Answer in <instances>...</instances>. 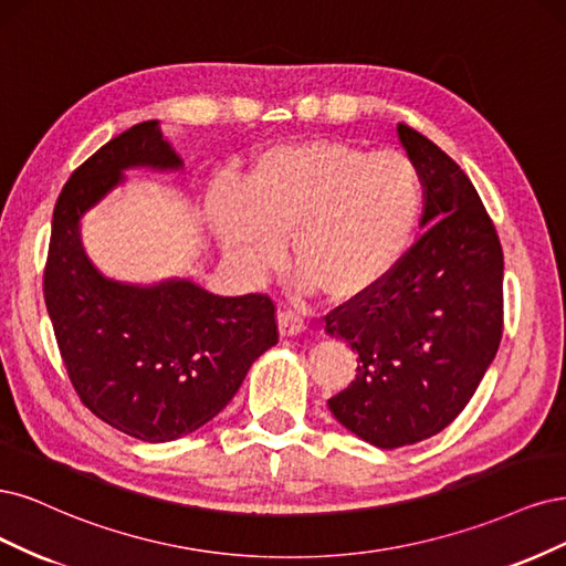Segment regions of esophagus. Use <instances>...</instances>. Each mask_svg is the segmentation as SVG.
Listing matches in <instances>:
<instances>
[{
	"instance_id": "obj_1",
	"label": "esophagus",
	"mask_w": 566,
	"mask_h": 566,
	"mask_svg": "<svg viewBox=\"0 0 566 566\" xmlns=\"http://www.w3.org/2000/svg\"><path fill=\"white\" fill-rule=\"evenodd\" d=\"M277 326H280V334L284 338L301 336L307 329L305 319L301 315H296V313H291V310H280V313H277Z\"/></svg>"
}]
</instances>
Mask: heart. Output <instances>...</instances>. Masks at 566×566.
Listing matches in <instances>:
<instances>
[{"mask_svg":"<svg viewBox=\"0 0 566 566\" xmlns=\"http://www.w3.org/2000/svg\"><path fill=\"white\" fill-rule=\"evenodd\" d=\"M421 199V176L407 155L310 138L253 159L242 190L218 195L213 226L244 275L275 270L291 240L303 294L322 289L329 301L350 303L402 263Z\"/></svg>","mask_w":566,"mask_h":566,"instance_id":"1","label":"heart"}]
</instances>
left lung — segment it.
<instances>
[{"mask_svg": "<svg viewBox=\"0 0 566 566\" xmlns=\"http://www.w3.org/2000/svg\"><path fill=\"white\" fill-rule=\"evenodd\" d=\"M397 138L421 176V232L386 282L324 326L359 357L329 409L378 449L444 430L475 395L503 332V251L475 186L411 126L399 124Z\"/></svg>", "mask_w": 566, "mask_h": 566, "instance_id": "obj_1", "label": "left lung"}]
</instances>
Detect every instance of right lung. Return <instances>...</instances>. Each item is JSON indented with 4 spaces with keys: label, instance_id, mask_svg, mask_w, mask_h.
Here are the masks:
<instances>
[{
    "label": "right lung",
    "instance_id": "add662e5",
    "mask_svg": "<svg viewBox=\"0 0 566 566\" xmlns=\"http://www.w3.org/2000/svg\"><path fill=\"white\" fill-rule=\"evenodd\" d=\"M134 169L186 171L159 119L105 143L70 176L53 209L44 301L82 402L136 440L171 442L221 413L280 336L268 296H218L188 277L134 284L94 265L82 218Z\"/></svg>",
    "mask_w": 566,
    "mask_h": 566
}]
</instances>
